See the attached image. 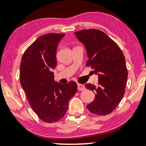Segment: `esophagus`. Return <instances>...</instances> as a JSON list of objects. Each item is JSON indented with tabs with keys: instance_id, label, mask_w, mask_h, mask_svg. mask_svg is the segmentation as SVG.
<instances>
[{
	"instance_id": "34e87169",
	"label": "esophagus",
	"mask_w": 146,
	"mask_h": 146,
	"mask_svg": "<svg viewBox=\"0 0 146 146\" xmlns=\"http://www.w3.org/2000/svg\"><path fill=\"white\" fill-rule=\"evenodd\" d=\"M86 89L85 86L82 85V84H78V90L79 91H84Z\"/></svg>"
}]
</instances>
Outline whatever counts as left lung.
Masks as SVG:
<instances>
[{"mask_svg":"<svg viewBox=\"0 0 146 146\" xmlns=\"http://www.w3.org/2000/svg\"><path fill=\"white\" fill-rule=\"evenodd\" d=\"M75 34L86 47L89 58L86 66L93 69L98 76V86L85 85L95 95L88 110L97 115L110 114L125 93L127 70L124 55L117 44L99 29H84Z\"/></svg>","mask_w":146,"mask_h":146,"instance_id":"left-lung-1","label":"left lung"}]
</instances>
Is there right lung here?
<instances>
[{
    "label": "right lung",
    "mask_w": 146,
    "mask_h": 146,
    "mask_svg": "<svg viewBox=\"0 0 146 146\" xmlns=\"http://www.w3.org/2000/svg\"><path fill=\"white\" fill-rule=\"evenodd\" d=\"M64 35L51 33L40 36L24 51L20 66V82L29 105L47 123L56 122L66 115L77 90L74 81L66 84L55 82L51 71L56 66L58 44Z\"/></svg>",
    "instance_id": "add662e5"
}]
</instances>
